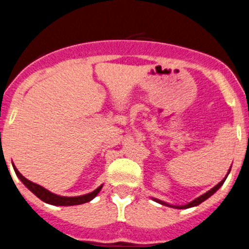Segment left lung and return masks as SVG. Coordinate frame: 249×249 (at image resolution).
I'll list each match as a JSON object with an SVG mask.
<instances>
[{
    "instance_id": "1",
    "label": "left lung",
    "mask_w": 249,
    "mask_h": 249,
    "mask_svg": "<svg viewBox=\"0 0 249 249\" xmlns=\"http://www.w3.org/2000/svg\"><path fill=\"white\" fill-rule=\"evenodd\" d=\"M230 171H231V169L228 170L227 175H226V178H223V180L221 181V182H218V183H217V185L214 186V187H212V189L210 190V191H207V192H206V194L201 195L200 197H197V198H195L194 201H191V202H189V203H186V205H182V206H176V205H170V203H167V202H163V201H161V200H158V198H152V200H154V201H156V202H159V203H160V205H163V206H169V207H174V208H178V210H185V208L195 207V206H198V205H200V203H202L203 201H206V200H207L208 197H211L212 195H213L214 192H216L217 190H218L219 187H221V186L223 185V182H225V181H226V178H227V176H228V174H230Z\"/></svg>"
}]
</instances>
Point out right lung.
Masks as SVG:
<instances>
[{"instance_id": "add662e5", "label": "right lung", "mask_w": 249, "mask_h": 249, "mask_svg": "<svg viewBox=\"0 0 249 249\" xmlns=\"http://www.w3.org/2000/svg\"><path fill=\"white\" fill-rule=\"evenodd\" d=\"M13 169H15V172L16 175L18 176L19 180L22 181V182L24 183V186H26L27 189L30 190V191H32L33 194L36 195V196L39 198V200H42L43 202L46 203H49V205H54V206H75V205H82V203H86V202H89V201H91L94 198V197L97 196L98 194L100 192V190H102L103 185L99 186L97 190H94L93 192H90V194H87V195H83V196H77V197H66V196H59V195H55L53 194V192L48 191L47 189H44V187H42V186L37 185V183H33L32 181L27 180L24 176H22L21 172L18 171V170L16 169V166L13 165Z\"/></svg>"}]
</instances>
